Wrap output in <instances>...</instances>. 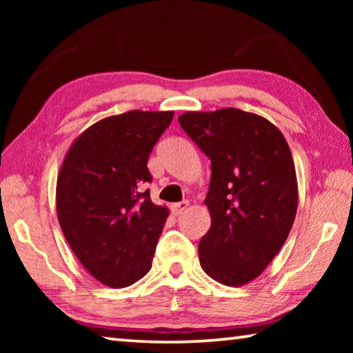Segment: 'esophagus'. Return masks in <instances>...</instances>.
<instances>
[{"label": "esophagus", "mask_w": 353, "mask_h": 353, "mask_svg": "<svg viewBox=\"0 0 353 353\" xmlns=\"http://www.w3.org/2000/svg\"><path fill=\"white\" fill-rule=\"evenodd\" d=\"M190 205L188 201H182V202H176V204L171 205V212L174 214H182L185 210H187Z\"/></svg>", "instance_id": "esophagus-1"}]
</instances>
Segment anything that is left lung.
Returning <instances> with one entry per match:
<instances>
[{
  "label": "left lung",
  "mask_w": 353,
  "mask_h": 353,
  "mask_svg": "<svg viewBox=\"0 0 353 353\" xmlns=\"http://www.w3.org/2000/svg\"><path fill=\"white\" fill-rule=\"evenodd\" d=\"M179 123L212 160L202 270L223 285H246L266 270L294 223L299 193L288 143L270 119L234 107L185 112Z\"/></svg>",
  "instance_id": "1"
}]
</instances>
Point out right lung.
Masks as SVG:
<instances>
[{
	"label": "right lung",
	"mask_w": 353,
	"mask_h": 353,
	"mask_svg": "<svg viewBox=\"0 0 353 353\" xmlns=\"http://www.w3.org/2000/svg\"><path fill=\"white\" fill-rule=\"evenodd\" d=\"M174 112L130 110L99 119L77 137L57 176L56 208L82 266L110 288L151 270L170 210L155 205L148 157Z\"/></svg>",
	"instance_id": "obj_1"
}]
</instances>
